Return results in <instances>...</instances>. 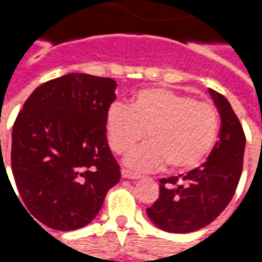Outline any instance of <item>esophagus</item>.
<instances>
[{"label":"esophagus","instance_id":"34e87169","mask_svg":"<svg viewBox=\"0 0 262 262\" xmlns=\"http://www.w3.org/2000/svg\"><path fill=\"white\" fill-rule=\"evenodd\" d=\"M122 177H123V178H129V180H139V178H140V174L132 172V171L129 170H122Z\"/></svg>","mask_w":262,"mask_h":262}]
</instances>
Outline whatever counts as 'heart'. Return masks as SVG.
I'll return each instance as SVG.
<instances>
[{"label":"heart","mask_w":262,"mask_h":262,"mask_svg":"<svg viewBox=\"0 0 262 262\" xmlns=\"http://www.w3.org/2000/svg\"><path fill=\"white\" fill-rule=\"evenodd\" d=\"M106 136L115 153H126L146 132L150 142L126 156L127 167L156 171L170 163L174 170H191L213 148L219 115L213 105L168 88L142 90L130 106L112 103L105 119Z\"/></svg>","instance_id":"obj_1"}]
</instances>
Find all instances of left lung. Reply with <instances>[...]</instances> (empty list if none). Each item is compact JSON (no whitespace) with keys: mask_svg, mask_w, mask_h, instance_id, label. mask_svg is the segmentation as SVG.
<instances>
[{"mask_svg":"<svg viewBox=\"0 0 262 262\" xmlns=\"http://www.w3.org/2000/svg\"><path fill=\"white\" fill-rule=\"evenodd\" d=\"M220 115L219 140L201 167L160 180V196L147 208L161 230L191 233L212 223L236 192L243 171L246 135L229 101L209 90Z\"/></svg>","mask_w":262,"mask_h":262,"instance_id":"left-lung-1","label":"left lung"}]
</instances>
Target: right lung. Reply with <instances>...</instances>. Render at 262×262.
I'll return each instance as SVG.
<instances>
[{"label":"right lung","instance_id":"right-lung-1","mask_svg":"<svg viewBox=\"0 0 262 262\" xmlns=\"http://www.w3.org/2000/svg\"><path fill=\"white\" fill-rule=\"evenodd\" d=\"M115 90L112 78L73 73L45 82L26 99L12 127L11 165L32 219L54 230H77L97 216L119 182L105 127Z\"/></svg>","mask_w":262,"mask_h":262}]
</instances>
